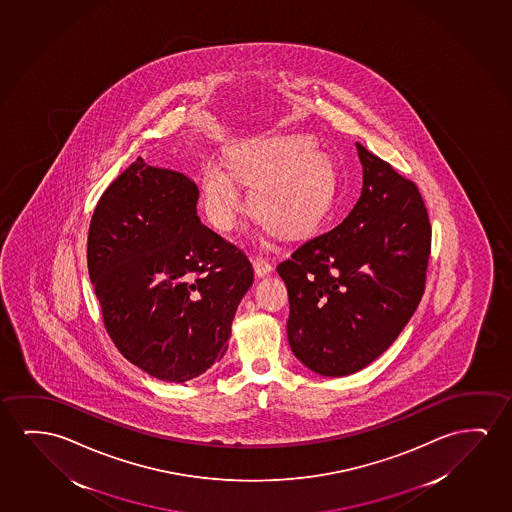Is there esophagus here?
I'll list each match as a JSON object with an SVG mask.
<instances>
[{"label":"esophagus","instance_id":"esophagus-1","mask_svg":"<svg viewBox=\"0 0 512 512\" xmlns=\"http://www.w3.org/2000/svg\"><path fill=\"white\" fill-rule=\"evenodd\" d=\"M253 269H255V276H259V278H266L267 275H271L273 266H271L266 259L257 257V259L253 260Z\"/></svg>","mask_w":512,"mask_h":512}]
</instances>
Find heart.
I'll list each match as a JSON object with an SVG mask.
<instances>
[{
	"mask_svg": "<svg viewBox=\"0 0 512 512\" xmlns=\"http://www.w3.org/2000/svg\"><path fill=\"white\" fill-rule=\"evenodd\" d=\"M241 179L253 183L252 208L267 229L301 236L312 229L326 206L333 172L326 156L308 141L239 144L229 162L209 158L202 167V199L209 222L230 230L245 209Z\"/></svg>",
	"mask_w": 512,
	"mask_h": 512,
	"instance_id": "obj_1",
	"label": "heart"
}]
</instances>
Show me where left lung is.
Segmentation results:
<instances>
[{"label":"left lung","instance_id":"1","mask_svg":"<svg viewBox=\"0 0 512 512\" xmlns=\"http://www.w3.org/2000/svg\"><path fill=\"white\" fill-rule=\"evenodd\" d=\"M356 146L363 163L356 206L276 267L289 290L290 350L324 377L363 370L393 345L423 297L430 259L417 186Z\"/></svg>","mask_w":512,"mask_h":512}]
</instances>
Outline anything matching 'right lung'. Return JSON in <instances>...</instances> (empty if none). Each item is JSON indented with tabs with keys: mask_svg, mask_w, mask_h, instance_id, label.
Segmentation results:
<instances>
[{
	"mask_svg": "<svg viewBox=\"0 0 512 512\" xmlns=\"http://www.w3.org/2000/svg\"><path fill=\"white\" fill-rule=\"evenodd\" d=\"M197 202L195 181L139 156L89 225V278L107 333L130 363L174 384L222 359L253 283L250 260L200 223Z\"/></svg>",
	"mask_w": 512,
	"mask_h": 512,
	"instance_id": "add662e5",
	"label": "right lung"
}]
</instances>
